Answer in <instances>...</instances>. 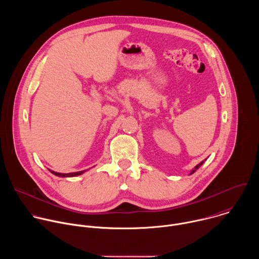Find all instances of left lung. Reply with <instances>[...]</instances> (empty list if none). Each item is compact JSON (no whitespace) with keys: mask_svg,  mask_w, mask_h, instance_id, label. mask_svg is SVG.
Masks as SVG:
<instances>
[{"mask_svg":"<svg viewBox=\"0 0 259 259\" xmlns=\"http://www.w3.org/2000/svg\"><path fill=\"white\" fill-rule=\"evenodd\" d=\"M204 161H205V160H204ZM204 161H202V162H201V163H200V164H198V165H197V166H196V167H195V168H194V169H193V170H192V172H191V174H193V173H195V172H196V171H197V170H198V169H199V168H200V167H201V166H202V164H203V163H204Z\"/></svg>","mask_w":259,"mask_h":259,"instance_id":"8db88e82","label":"left lung"}]
</instances>
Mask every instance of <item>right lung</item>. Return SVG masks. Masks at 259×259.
<instances>
[{
    "instance_id": "1",
    "label": "right lung",
    "mask_w": 259,
    "mask_h": 259,
    "mask_svg": "<svg viewBox=\"0 0 259 259\" xmlns=\"http://www.w3.org/2000/svg\"><path fill=\"white\" fill-rule=\"evenodd\" d=\"M50 172L56 176H59V177H73V176H78V175H81L83 174L84 172H86V170H83V171H79V172H73V173H59V172H54L52 170H50Z\"/></svg>"
}]
</instances>
